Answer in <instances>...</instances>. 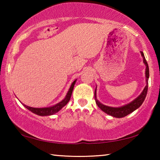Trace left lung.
<instances>
[{"label": "left lung", "mask_w": 160, "mask_h": 160, "mask_svg": "<svg viewBox=\"0 0 160 160\" xmlns=\"http://www.w3.org/2000/svg\"><path fill=\"white\" fill-rule=\"evenodd\" d=\"M140 53H141V56L143 59V63L145 65V82H146V85L143 89V90L141 93H140V95L135 98L134 100H132L128 104L123 105V106L119 107H109L106 106V105L102 104L98 99H97V87L95 89V91H94V98H95V102L97 103V106H98L100 109H101L103 112H105L107 114L113 116V117L115 118H122L126 116L127 115L130 114V113L134 112L135 110L141 106L142 104L144 102V100L147 95L148 92V79H149V67L148 64L147 63V61L145 60L144 53H143L142 51H140Z\"/></svg>", "instance_id": "left-lung-1"}]
</instances>
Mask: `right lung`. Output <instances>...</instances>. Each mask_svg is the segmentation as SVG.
<instances>
[{
  "mask_svg": "<svg viewBox=\"0 0 160 160\" xmlns=\"http://www.w3.org/2000/svg\"><path fill=\"white\" fill-rule=\"evenodd\" d=\"M76 81H77V79L75 80L73 82H72L71 85H70L66 97H65V98L60 102H58L56 104L53 105V106L48 107H43V108H34V107L27 106V105L22 104L21 102H20L23 104V106L25 108H27L28 110H29L30 112L35 113V114H37V115L42 116H51V115L55 114L56 113L59 112V111H60L63 107L66 106V105L68 104V102L70 101V97H71V94L72 92V90H73V88H74V85H75V82H76Z\"/></svg>",
  "mask_w": 160,
  "mask_h": 160,
  "instance_id": "add662e5",
  "label": "right lung"
}]
</instances>
